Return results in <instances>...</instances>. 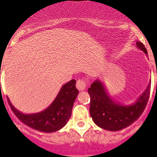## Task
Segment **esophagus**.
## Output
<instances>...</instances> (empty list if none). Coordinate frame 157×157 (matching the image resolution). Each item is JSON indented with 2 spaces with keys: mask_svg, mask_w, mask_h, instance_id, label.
Segmentation results:
<instances>
[{
  "mask_svg": "<svg viewBox=\"0 0 157 157\" xmlns=\"http://www.w3.org/2000/svg\"><path fill=\"white\" fill-rule=\"evenodd\" d=\"M76 87L79 91L84 90L86 89V82H84V80L82 79H78L77 80V82H76Z\"/></svg>",
  "mask_w": 157,
  "mask_h": 157,
  "instance_id": "esophagus-1",
  "label": "esophagus"
}]
</instances>
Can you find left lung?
<instances>
[{
	"label": "left lung",
	"instance_id": "1",
	"mask_svg": "<svg viewBox=\"0 0 157 157\" xmlns=\"http://www.w3.org/2000/svg\"><path fill=\"white\" fill-rule=\"evenodd\" d=\"M137 47L148 54L145 45L140 41ZM151 82L135 103L124 105L110 98L103 82L96 80L88 89L90 96V113L94 123L105 130L117 131L131 125L140 117L149 101Z\"/></svg>",
	"mask_w": 157,
	"mask_h": 157
}]
</instances>
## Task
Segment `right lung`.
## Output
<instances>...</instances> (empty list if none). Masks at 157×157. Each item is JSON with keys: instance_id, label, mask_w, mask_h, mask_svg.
Listing matches in <instances>:
<instances>
[{"instance_id": "add662e5", "label": "right lung", "mask_w": 157, "mask_h": 157, "mask_svg": "<svg viewBox=\"0 0 157 157\" xmlns=\"http://www.w3.org/2000/svg\"><path fill=\"white\" fill-rule=\"evenodd\" d=\"M76 81L71 80L63 86L52 104L42 112L34 114H24L8 102L14 114L24 124L41 132L52 133L63 128L71 116L73 105L78 90L75 87Z\"/></svg>"}]
</instances>
